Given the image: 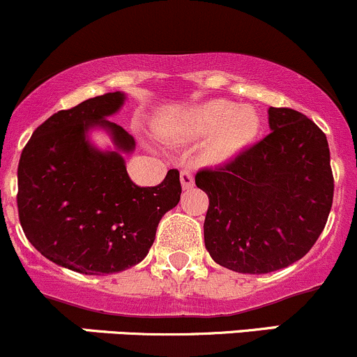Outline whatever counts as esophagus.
Wrapping results in <instances>:
<instances>
[{
    "instance_id": "obj_1",
    "label": "esophagus",
    "mask_w": 357,
    "mask_h": 357,
    "mask_svg": "<svg viewBox=\"0 0 357 357\" xmlns=\"http://www.w3.org/2000/svg\"><path fill=\"white\" fill-rule=\"evenodd\" d=\"M180 182H182L183 189H192L194 187V175L190 170H182L180 172Z\"/></svg>"
}]
</instances>
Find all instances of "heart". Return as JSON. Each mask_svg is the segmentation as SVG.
Instances as JSON below:
<instances>
[{"label":"heart","instance_id":"b5f03b06","mask_svg":"<svg viewBox=\"0 0 357 357\" xmlns=\"http://www.w3.org/2000/svg\"><path fill=\"white\" fill-rule=\"evenodd\" d=\"M259 127V115L251 106H237L227 99L201 102L183 116V128L190 137H211L209 154L216 161L241 154L255 141Z\"/></svg>","mask_w":357,"mask_h":357}]
</instances>
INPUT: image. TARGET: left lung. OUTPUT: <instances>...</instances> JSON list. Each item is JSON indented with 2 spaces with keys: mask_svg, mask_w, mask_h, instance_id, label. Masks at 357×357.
I'll list each match as a JSON object with an SVG mask.
<instances>
[{
  "mask_svg": "<svg viewBox=\"0 0 357 357\" xmlns=\"http://www.w3.org/2000/svg\"><path fill=\"white\" fill-rule=\"evenodd\" d=\"M270 134L222 168L197 172L209 197L204 245L237 273L287 268L314 245L333 199L326 135L306 115L268 108Z\"/></svg>",
  "mask_w": 357,
  "mask_h": 357,
  "instance_id": "left-lung-1",
  "label": "left lung"
}]
</instances>
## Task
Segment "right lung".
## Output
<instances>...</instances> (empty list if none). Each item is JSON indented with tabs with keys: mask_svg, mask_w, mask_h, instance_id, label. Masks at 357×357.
I'll list each match as a JSON object with an SVG mask.
<instances>
[{
	"mask_svg": "<svg viewBox=\"0 0 357 357\" xmlns=\"http://www.w3.org/2000/svg\"><path fill=\"white\" fill-rule=\"evenodd\" d=\"M125 99L116 91L54 113L36 128L18 163L25 237L44 258L77 273H119L141 263L161 216L180 201L177 170H168L156 187L128 178L123 156L135 141L108 120ZM93 130L106 131L114 148L98 149Z\"/></svg>",
	"mask_w": 357,
	"mask_h": 357,
	"instance_id": "1",
	"label": "right lung"
}]
</instances>
